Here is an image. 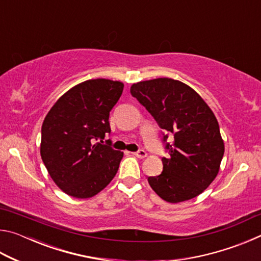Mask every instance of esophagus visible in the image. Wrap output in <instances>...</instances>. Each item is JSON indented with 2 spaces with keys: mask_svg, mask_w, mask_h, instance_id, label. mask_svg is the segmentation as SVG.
Wrapping results in <instances>:
<instances>
[{
  "mask_svg": "<svg viewBox=\"0 0 261 261\" xmlns=\"http://www.w3.org/2000/svg\"><path fill=\"white\" fill-rule=\"evenodd\" d=\"M134 155L137 156V158H139V159H144V158L147 156V153L145 152L144 149H139L138 152H135V153H134Z\"/></svg>",
  "mask_w": 261,
  "mask_h": 261,
  "instance_id": "34e87169",
  "label": "esophagus"
}]
</instances>
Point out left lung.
Instances as JSON below:
<instances>
[{
  "label": "left lung",
  "instance_id": "1",
  "mask_svg": "<svg viewBox=\"0 0 261 261\" xmlns=\"http://www.w3.org/2000/svg\"><path fill=\"white\" fill-rule=\"evenodd\" d=\"M130 92L174 138L162 173L148 177L153 191L171 204L199 196L218 176L224 153L214 113L193 88L171 78L132 84Z\"/></svg>",
  "mask_w": 261,
  "mask_h": 261
}]
</instances>
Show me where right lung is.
I'll use <instances>...</instances> for the list:
<instances>
[{
	"mask_svg": "<svg viewBox=\"0 0 261 261\" xmlns=\"http://www.w3.org/2000/svg\"><path fill=\"white\" fill-rule=\"evenodd\" d=\"M124 84L98 78L70 88L46 115L40 154L51 179L78 199L98 194L112 182L123 152L94 143L110 132L109 113Z\"/></svg>",
	"mask_w": 261,
	"mask_h": 261,
	"instance_id": "right-lung-1",
	"label": "right lung"
}]
</instances>
